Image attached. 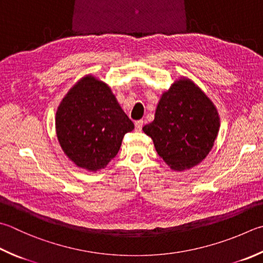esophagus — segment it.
Listing matches in <instances>:
<instances>
[{"label":"esophagus","instance_id":"34e87169","mask_svg":"<svg viewBox=\"0 0 263 263\" xmlns=\"http://www.w3.org/2000/svg\"><path fill=\"white\" fill-rule=\"evenodd\" d=\"M143 123H144V121H143V120H138V121L135 122V129H136V132H141L142 130Z\"/></svg>","mask_w":263,"mask_h":263}]
</instances>
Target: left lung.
<instances>
[{
	"label": "left lung",
	"instance_id": "obj_1",
	"mask_svg": "<svg viewBox=\"0 0 263 263\" xmlns=\"http://www.w3.org/2000/svg\"><path fill=\"white\" fill-rule=\"evenodd\" d=\"M220 130V117L210 97L195 82L181 77L162 92L155 120L143 127L171 170L195 167L211 152Z\"/></svg>",
	"mask_w": 263,
	"mask_h": 263
}]
</instances>
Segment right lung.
<instances>
[{
    "label": "right lung",
    "instance_id": "1",
    "mask_svg": "<svg viewBox=\"0 0 263 263\" xmlns=\"http://www.w3.org/2000/svg\"><path fill=\"white\" fill-rule=\"evenodd\" d=\"M62 150L88 172L104 170L117 156L125 134L135 126L107 83L88 74L59 103L54 117Z\"/></svg>",
    "mask_w": 263,
    "mask_h": 263
}]
</instances>
